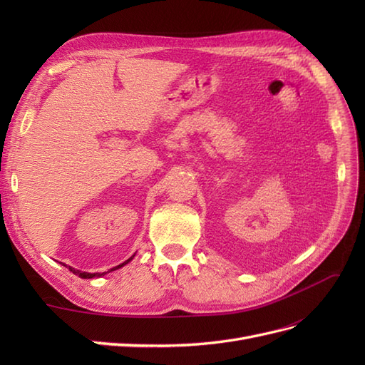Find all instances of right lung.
I'll use <instances>...</instances> for the list:
<instances>
[{"instance_id":"1","label":"right lung","mask_w":365,"mask_h":365,"mask_svg":"<svg viewBox=\"0 0 365 365\" xmlns=\"http://www.w3.org/2000/svg\"><path fill=\"white\" fill-rule=\"evenodd\" d=\"M134 256H135V254H134ZM134 256H132V257H129L126 262H123V263H120L118 264V267H115L114 269H118V268H121V267H125V264L128 263V262H130L132 259H134ZM68 269L73 272V274H76V275H79V277L81 279H94V277H98V275H101V274H98V272H94V274H91V272H82V271H79V269H74V268H71V267H68Z\"/></svg>"}]
</instances>
